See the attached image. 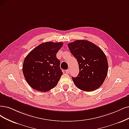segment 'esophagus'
I'll return each instance as SVG.
<instances>
[{"label":"esophagus","instance_id":"esophagus-1","mask_svg":"<svg viewBox=\"0 0 129 129\" xmlns=\"http://www.w3.org/2000/svg\"><path fill=\"white\" fill-rule=\"evenodd\" d=\"M66 72L67 73H70V69L66 70Z\"/></svg>","mask_w":129,"mask_h":129}]
</instances>
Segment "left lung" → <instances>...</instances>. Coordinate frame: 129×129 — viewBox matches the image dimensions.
I'll list each match as a JSON object with an SVG mask.
<instances>
[{"instance_id": "obj_1", "label": "left lung", "mask_w": 129, "mask_h": 129, "mask_svg": "<svg viewBox=\"0 0 129 129\" xmlns=\"http://www.w3.org/2000/svg\"><path fill=\"white\" fill-rule=\"evenodd\" d=\"M69 48L77 59L79 73L72 77L78 88L85 91H92L104 83L108 72L107 57L103 51L93 43L78 40L68 44Z\"/></svg>"}]
</instances>
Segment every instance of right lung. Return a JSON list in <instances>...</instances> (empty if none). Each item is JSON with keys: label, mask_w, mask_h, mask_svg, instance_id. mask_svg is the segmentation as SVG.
<instances>
[{"label": "right lung", "mask_w": 129, "mask_h": 129, "mask_svg": "<svg viewBox=\"0 0 129 129\" xmlns=\"http://www.w3.org/2000/svg\"><path fill=\"white\" fill-rule=\"evenodd\" d=\"M63 45V42L42 43L26 56L23 62V73L33 89L46 92L58 83L63 72L56 54Z\"/></svg>", "instance_id": "obj_1"}]
</instances>
